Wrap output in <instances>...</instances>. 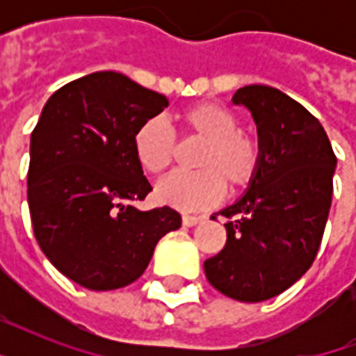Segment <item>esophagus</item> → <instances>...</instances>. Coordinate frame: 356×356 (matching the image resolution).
<instances>
[{"mask_svg":"<svg viewBox=\"0 0 356 356\" xmlns=\"http://www.w3.org/2000/svg\"><path fill=\"white\" fill-rule=\"evenodd\" d=\"M203 218L201 216H192V214H183V225L184 227H194L201 222Z\"/></svg>","mask_w":356,"mask_h":356,"instance_id":"esophagus-1","label":"esophagus"}]
</instances>
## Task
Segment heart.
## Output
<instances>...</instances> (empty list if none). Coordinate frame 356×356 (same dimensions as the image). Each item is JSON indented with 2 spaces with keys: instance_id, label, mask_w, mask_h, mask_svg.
I'll return each mask as SVG.
<instances>
[{
  "instance_id": "1",
  "label": "heart",
  "mask_w": 356,
  "mask_h": 356,
  "mask_svg": "<svg viewBox=\"0 0 356 356\" xmlns=\"http://www.w3.org/2000/svg\"><path fill=\"white\" fill-rule=\"evenodd\" d=\"M183 133L203 144L195 168L200 172H173L155 186V197L181 211H201L225 194H236L253 183L262 161L257 136L240 127L236 114L216 103H197L177 116ZM133 153L147 173L164 172L175 156V134L161 118H151L133 134Z\"/></svg>"
}]
</instances>
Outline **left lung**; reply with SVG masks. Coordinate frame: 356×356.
Masks as SVG:
<instances>
[{"instance_id": "obj_1", "label": "left lung", "mask_w": 356, "mask_h": 356, "mask_svg": "<svg viewBox=\"0 0 356 356\" xmlns=\"http://www.w3.org/2000/svg\"><path fill=\"white\" fill-rule=\"evenodd\" d=\"M233 103L253 114L262 161L248 192L220 211L227 218V242L205 260V275L229 298L259 303L292 286L314 262L337 155L318 118L281 90L243 86Z\"/></svg>"}]
</instances>
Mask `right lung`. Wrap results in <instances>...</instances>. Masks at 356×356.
I'll use <instances>...</instances> for the list:
<instances>
[{
  "mask_svg": "<svg viewBox=\"0 0 356 356\" xmlns=\"http://www.w3.org/2000/svg\"><path fill=\"white\" fill-rule=\"evenodd\" d=\"M166 107L159 92L96 72L58 88L31 133L27 201L36 242L88 290L136 281L156 242L181 227L170 207L131 205L153 190L134 159L133 134Z\"/></svg>",
  "mask_w": 356,
  "mask_h": 356,
  "instance_id": "right-lung-1",
  "label": "right lung"
}]
</instances>
